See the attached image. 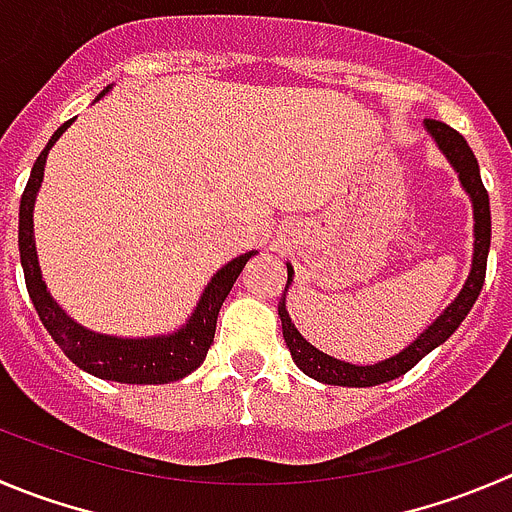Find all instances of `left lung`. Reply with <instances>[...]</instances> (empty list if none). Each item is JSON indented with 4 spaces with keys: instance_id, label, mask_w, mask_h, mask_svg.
Returning <instances> with one entry per match:
<instances>
[{
    "instance_id": "left-lung-1",
    "label": "left lung",
    "mask_w": 512,
    "mask_h": 512,
    "mask_svg": "<svg viewBox=\"0 0 512 512\" xmlns=\"http://www.w3.org/2000/svg\"><path fill=\"white\" fill-rule=\"evenodd\" d=\"M425 125L427 130H430L432 138L437 140L442 153L447 155V160L457 168L462 186H465V191L470 193L472 206H475V256H472L470 276H467L460 296L447 306L445 314H442L425 334H420V339H417L415 344H410V347H407L405 352H399L397 357L384 359V362L372 364V367H357V364L339 362V359L329 357V354L311 347V344L296 332V326L291 324L289 319V311H286L284 299H281L279 316H281V329H284L286 347H289L291 357H294V362L299 364V369H304L309 377L319 379V382L342 384V387H374V384H384L389 382V379L399 377V374H405L407 369L415 367L425 354H430L432 349L440 347V344L455 332L457 326L462 324V319L470 314L472 304L478 301L480 289H483L485 269H488V251H490V198L483 186V178H480L478 158H475V153L470 150L467 140L462 138L457 130H452L447 123L427 118ZM286 269H289V281H291V274H294V271H291V266H286ZM289 281H286V286H289Z\"/></svg>"
}]
</instances>
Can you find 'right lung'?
Wrapping results in <instances>:
<instances>
[{
	"label": "right lung",
	"instance_id": "add662e5",
	"mask_svg": "<svg viewBox=\"0 0 512 512\" xmlns=\"http://www.w3.org/2000/svg\"><path fill=\"white\" fill-rule=\"evenodd\" d=\"M72 120L57 128L50 143L40 153V158L34 160L32 175L27 180V188L19 201V259H22L24 269V284H27L29 299H32L34 309L40 314L42 324L57 347L72 359L80 369L95 374L100 379H113V382L125 384H165L183 379L198 369L206 359L208 349L213 344V334H216V319L221 311L223 301H226L228 291H231L233 281L243 271L246 261L251 259L256 251H248L231 264L223 266L213 281L208 284L206 294L201 296L196 306V314L191 316L180 332L170 334V337H153V339H115L102 337V334L90 332L85 326L75 324L60 306L52 301L47 294V286L42 281L40 266H37V251H34V236H32V208L34 196L40 191L42 175H45V160L55 140L67 130Z\"/></svg>",
	"mask_w": 512,
	"mask_h": 512
}]
</instances>
